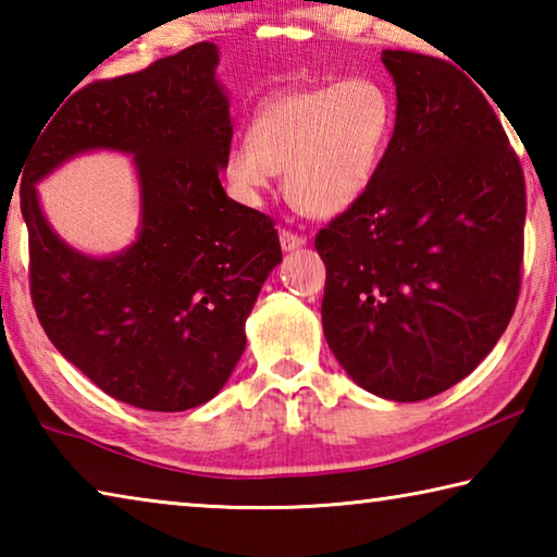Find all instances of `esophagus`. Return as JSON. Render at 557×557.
<instances>
[{
  "label": "esophagus",
  "mask_w": 557,
  "mask_h": 557,
  "mask_svg": "<svg viewBox=\"0 0 557 557\" xmlns=\"http://www.w3.org/2000/svg\"><path fill=\"white\" fill-rule=\"evenodd\" d=\"M280 245H282V250H285V252H292V250H297V248H301V245H305V238H301V235H297V233L287 231V228H282L280 231Z\"/></svg>",
  "instance_id": "esophagus-1"
}]
</instances>
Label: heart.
Segmentation results:
<instances>
[{
    "label": "heart",
    "mask_w": 557,
    "mask_h": 557,
    "mask_svg": "<svg viewBox=\"0 0 557 557\" xmlns=\"http://www.w3.org/2000/svg\"><path fill=\"white\" fill-rule=\"evenodd\" d=\"M395 102L371 75L292 88L268 98L235 145L223 172L231 191L256 206L275 174L289 203L312 219H336L369 194L388 152Z\"/></svg>",
    "instance_id": "obj_1"
}]
</instances>
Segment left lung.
<instances>
[{"label":"left lung","instance_id":"obj_1","mask_svg":"<svg viewBox=\"0 0 557 557\" xmlns=\"http://www.w3.org/2000/svg\"><path fill=\"white\" fill-rule=\"evenodd\" d=\"M395 129L369 194L317 233L326 344L363 391L418 403L484 361L511 322L523 169L465 73L383 51Z\"/></svg>","mask_w":557,"mask_h":557}]
</instances>
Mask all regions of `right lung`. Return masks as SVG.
Listing matches in <instances>:
<instances>
[{
	"label": "right lung",
	"instance_id": "right-lung-1",
	"mask_svg": "<svg viewBox=\"0 0 557 557\" xmlns=\"http://www.w3.org/2000/svg\"><path fill=\"white\" fill-rule=\"evenodd\" d=\"M215 65L219 49L203 41L73 92L44 122L18 194L46 336L102 393L143 410L182 412L223 388L282 260L275 221L221 186L233 125ZM92 148L135 156L140 184L138 238L108 259L61 242L35 191Z\"/></svg>",
	"mask_w": 557,
	"mask_h": 557
}]
</instances>
